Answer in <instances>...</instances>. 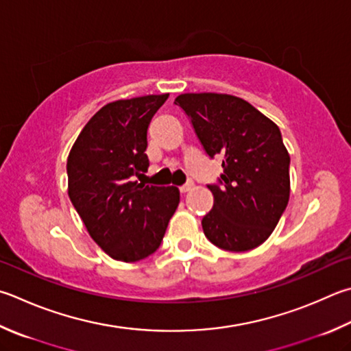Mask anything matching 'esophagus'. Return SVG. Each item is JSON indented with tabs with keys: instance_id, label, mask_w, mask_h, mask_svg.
<instances>
[{
	"instance_id": "1",
	"label": "esophagus",
	"mask_w": 351,
	"mask_h": 351,
	"mask_svg": "<svg viewBox=\"0 0 351 351\" xmlns=\"http://www.w3.org/2000/svg\"><path fill=\"white\" fill-rule=\"evenodd\" d=\"M193 187H195V184H193L192 181H190V182H187V184H186V186H182L180 190H181V193H189L190 190H192Z\"/></svg>"
}]
</instances>
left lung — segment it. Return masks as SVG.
Segmentation results:
<instances>
[{"mask_svg":"<svg viewBox=\"0 0 351 351\" xmlns=\"http://www.w3.org/2000/svg\"><path fill=\"white\" fill-rule=\"evenodd\" d=\"M187 113L210 158H222L221 186H208L213 208L202 230L216 247L247 252L275 230L290 197V155L281 130L245 99L227 93H182Z\"/></svg>","mask_w":351,"mask_h":351,"instance_id":"left-lung-1","label":"left lung"}]
</instances>
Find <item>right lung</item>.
<instances>
[{
	"mask_svg": "<svg viewBox=\"0 0 351 351\" xmlns=\"http://www.w3.org/2000/svg\"><path fill=\"white\" fill-rule=\"evenodd\" d=\"M169 93L118 99L88 119L67 158V192L88 234L110 258L156 252L180 204L178 187L135 181L149 169L147 127Z\"/></svg>",
	"mask_w": 351,
	"mask_h": 351,
	"instance_id": "1",
	"label": "right lung"
}]
</instances>
